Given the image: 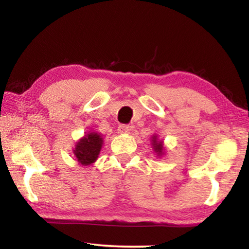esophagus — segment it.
Instances as JSON below:
<instances>
[{"label":"esophagus","mask_w":249,"mask_h":249,"mask_svg":"<svg viewBox=\"0 0 249 249\" xmlns=\"http://www.w3.org/2000/svg\"><path fill=\"white\" fill-rule=\"evenodd\" d=\"M129 130H130V126L129 125L122 124V125L119 126V130H117V132H119L120 134H128Z\"/></svg>","instance_id":"1"}]
</instances>
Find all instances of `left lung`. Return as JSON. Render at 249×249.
Returning <instances> with one entry per match:
<instances>
[{
    "label": "left lung",
    "mask_w": 249,
    "mask_h": 249,
    "mask_svg": "<svg viewBox=\"0 0 249 249\" xmlns=\"http://www.w3.org/2000/svg\"><path fill=\"white\" fill-rule=\"evenodd\" d=\"M153 146H154V150L156 151V153H157L158 155H160V154H162L161 151H162V145H161V142H157L156 141V137L154 136L153 137Z\"/></svg>",
    "instance_id": "8db88e82"
}]
</instances>
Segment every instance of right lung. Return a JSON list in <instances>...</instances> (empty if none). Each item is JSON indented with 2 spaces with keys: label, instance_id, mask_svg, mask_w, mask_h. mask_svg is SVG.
Wrapping results in <instances>:
<instances>
[{
  "label": "right lung",
  "instance_id": "obj_1",
  "mask_svg": "<svg viewBox=\"0 0 249 249\" xmlns=\"http://www.w3.org/2000/svg\"><path fill=\"white\" fill-rule=\"evenodd\" d=\"M102 142L103 141L99 134L90 133L86 135V137L78 142V144L75 145V149L73 150L78 161L83 166L91 165L92 162H94L100 154Z\"/></svg>",
  "mask_w": 249,
  "mask_h": 249
}]
</instances>
